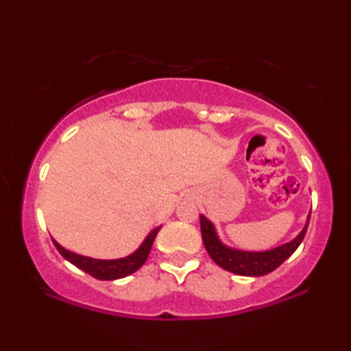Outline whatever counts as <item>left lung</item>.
I'll return each instance as SVG.
<instances>
[{
  "mask_svg": "<svg viewBox=\"0 0 351 351\" xmlns=\"http://www.w3.org/2000/svg\"><path fill=\"white\" fill-rule=\"evenodd\" d=\"M308 222L310 214L306 217V222L304 228L300 230V233L294 239H291V241L285 244H280V246L273 249H267V251H241V249L227 246L220 239L215 225L206 215L201 214L199 217L203 243L210 258L219 267H222L223 270L241 276H263L273 270H276L300 246L302 239H304L306 233V228H308Z\"/></svg>",
  "mask_w": 351,
  "mask_h": 351,
  "instance_id": "8db88e82",
  "label": "left lung"
}]
</instances>
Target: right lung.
Masks as SVG:
<instances>
[{
  "mask_svg": "<svg viewBox=\"0 0 351 351\" xmlns=\"http://www.w3.org/2000/svg\"><path fill=\"white\" fill-rule=\"evenodd\" d=\"M160 228L161 225L160 227L153 228L136 251L131 252L126 257H119V258H94L88 256H81V254L69 251V249L60 246L56 239H52V241H54V246L57 247V251H59L70 263H73L75 267L81 268V270L89 273L90 276L97 278V280L110 281V280H119V278L132 275L134 271H137L138 268L145 263L148 254L152 251L153 241H155Z\"/></svg>",
  "mask_w": 351,
  "mask_h": 351,
  "instance_id": "right-lung-1",
  "label": "right lung"
}]
</instances>
